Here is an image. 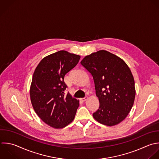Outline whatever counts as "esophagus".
<instances>
[{
  "instance_id": "1",
  "label": "esophagus",
  "mask_w": 159,
  "mask_h": 159,
  "mask_svg": "<svg viewBox=\"0 0 159 159\" xmlns=\"http://www.w3.org/2000/svg\"><path fill=\"white\" fill-rule=\"evenodd\" d=\"M87 99H88V97H87V96H85L84 98H81V100L82 101H86V100H87Z\"/></svg>"
}]
</instances>
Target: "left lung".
<instances>
[{
    "label": "left lung",
    "mask_w": 159,
    "mask_h": 159,
    "mask_svg": "<svg viewBox=\"0 0 159 159\" xmlns=\"http://www.w3.org/2000/svg\"><path fill=\"white\" fill-rule=\"evenodd\" d=\"M81 64L93 76L99 101L93 117L106 125L118 124L127 117L135 99V83L130 68L120 58L106 50L86 56Z\"/></svg>",
    "instance_id": "8db88e82"
}]
</instances>
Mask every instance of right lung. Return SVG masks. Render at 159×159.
Wrapping results in <instances>:
<instances>
[{
	"label": "right lung",
	"mask_w": 159,
	"mask_h": 159,
	"mask_svg": "<svg viewBox=\"0 0 159 159\" xmlns=\"http://www.w3.org/2000/svg\"><path fill=\"white\" fill-rule=\"evenodd\" d=\"M80 56L61 50L43 58L37 66L30 86V99L39 117L50 126L61 129L71 123L79 101L68 93L65 75L79 62Z\"/></svg>",
	"instance_id": "add662e5"
}]
</instances>
